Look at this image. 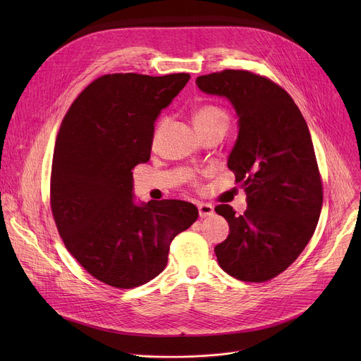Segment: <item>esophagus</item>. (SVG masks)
I'll return each mask as SVG.
<instances>
[{
  "mask_svg": "<svg viewBox=\"0 0 361 361\" xmlns=\"http://www.w3.org/2000/svg\"><path fill=\"white\" fill-rule=\"evenodd\" d=\"M197 209H199V215L202 218H206V216H212L214 215V206L209 204V203H199L197 204Z\"/></svg>",
  "mask_w": 361,
  "mask_h": 361,
  "instance_id": "34e87169",
  "label": "esophagus"
}]
</instances>
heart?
I'll return each instance as SVG.
<instances>
[{
	"label": "heart",
	"instance_id": "obj_1",
	"mask_svg": "<svg viewBox=\"0 0 361 361\" xmlns=\"http://www.w3.org/2000/svg\"><path fill=\"white\" fill-rule=\"evenodd\" d=\"M219 123L228 124V116H226V112L224 109H221L218 106L206 105V106L199 108L195 114L196 128L214 126V124H219Z\"/></svg>",
	"mask_w": 361,
	"mask_h": 361
}]
</instances>
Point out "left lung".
<instances>
[{"mask_svg": "<svg viewBox=\"0 0 361 361\" xmlns=\"http://www.w3.org/2000/svg\"><path fill=\"white\" fill-rule=\"evenodd\" d=\"M197 87L228 99L238 135L228 157L247 209L215 207L230 234L215 247L219 267L247 282L268 281L305 250L320 216L322 181L310 131L290 94L257 74L224 70L200 75Z\"/></svg>", "mask_w": 361, "mask_h": 361, "instance_id": "obj_1", "label": "left lung"}]
</instances>
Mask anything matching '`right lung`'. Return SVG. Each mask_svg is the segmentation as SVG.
I'll use <instances>...</instances> for the list:
<instances>
[{"label": "right lung", "mask_w": 361, "mask_h": 361, "mask_svg": "<svg viewBox=\"0 0 361 361\" xmlns=\"http://www.w3.org/2000/svg\"><path fill=\"white\" fill-rule=\"evenodd\" d=\"M190 80L106 74L67 111L56 135L51 207L67 250L97 279L135 288L166 267L169 244L199 216L183 200L139 203L131 169L150 158L155 121Z\"/></svg>", "instance_id": "obj_1"}]
</instances>
